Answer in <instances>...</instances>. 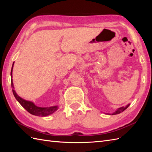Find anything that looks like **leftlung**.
<instances>
[{
  "instance_id": "obj_1",
  "label": "left lung",
  "mask_w": 152,
  "mask_h": 152,
  "mask_svg": "<svg viewBox=\"0 0 152 152\" xmlns=\"http://www.w3.org/2000/svg\"><path fill=\"white\" fill-rule=\"evenodd\" d=\"M129 104H128V105H127L126 106H123V107H121V108H118L117 110H116L115 112H114L112 114V115H115V114H120L121 112H124L125 109H127L128 107H129Z\"/></svg>"
}]
</instances>
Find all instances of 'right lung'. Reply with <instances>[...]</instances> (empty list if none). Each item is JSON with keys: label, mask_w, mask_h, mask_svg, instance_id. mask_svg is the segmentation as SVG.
Returning <instances> with one entry per match:
<instances>
[{"label": "right lung", "mask_w": 152, "mask_h": 152, "mask_svg": "<svg viewBox=\"0 0 152 152\" xmlns=\"http://www.w3.org/2000/svg\"><path fill=\"white\" fill-rule=\"evenodd\" d=\"M13 67H14V63H13V65L12 67L11 70V78H12V70ZM11 86L12 88V91L14 93V95L16 100L19 102L27 112H28L30 114L37 115V116H47L48 115H50L53 114V112H56L58 109L57 106H51V107H46V108H42V107H38V106L35 105L33 102L31 101H28L25 100L21 98L20 96L17 95V93L15 91L14 88V84H13V81L12 78L11 79Z\"/></svg>", "instance_id": "add662e5"}]
</instances>
